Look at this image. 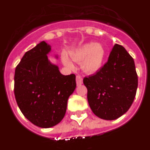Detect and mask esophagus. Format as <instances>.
<instances>
[{"instance_id": "34e87169", "label": "esophagus", "mask_w": 150, "mask_h": 150, "mask_svg": "<svg viewBox=\"0 0 150 150\" xmlns=\"http://www.w3.org/2000/svg\"><path fill=\"white\" fill-rule=\"evenodd\" d=\"M76 84H77V85H81L82 84V78L80 75L76 76Z\"/></svg>"}]
</instances>
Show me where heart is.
<instances>
[{"label": "heart", "instance_id": "b5f03b06", "mask_svg": "<svg viewBox=\"0 0 150 150\" xmlns=\"http://www.w3.org/2000/svg\"><path fill=\"white\" fill-rule=\"evenodd\" d=\"M106 51L101 44L87 43L71 53V58L76 62H81V68L86 74L92 75L98 72L103 66ZM63 63L69 68L74 67L71 62L64 56Z\"/></svg>", "mask_w": 150, "mask_h": 150}]
</instances>
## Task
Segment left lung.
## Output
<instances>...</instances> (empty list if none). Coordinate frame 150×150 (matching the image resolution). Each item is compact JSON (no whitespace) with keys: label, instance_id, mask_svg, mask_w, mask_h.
Listing matches in <instances>:
<instances>
[{"label":"left lung","instance_id":"1","mask_svg":"<svg viewBox=\"0 0 150 150\" xmlns=\"http://www.w3.org/2000/svg\"><path fill=\"white\" fill-rule=\"evenodd\" d=\"M83 83L93 113L104 120L117 119L129 110L137 93L138 78L133 59L124 47L115 44L104 66L85 77Z\"/></svg>","mask_w":150,"mask_h":150}]
</instances>
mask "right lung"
I'll use <instances>...</instances> for the list:
<instances>
[{
    "label": "right lung",
    "instance_id": "obj_1",
    "mask_svg": "<svg viewBox=\"0 0 150 150\" xmlns=\"http://www.w3.org/2000/svg\"><path fill=\"white\" fill-rule=\"evenodd\" d=\"M51 46L45 41L24 54L15 69L14 95L27 120L50 128L63 119L69 96L76 87L75 75H63L47 54ZM57 57V56H56Z\"/></svg>",
    "mask_w": 150,
    "mask_h": 150
}]
</instances>
